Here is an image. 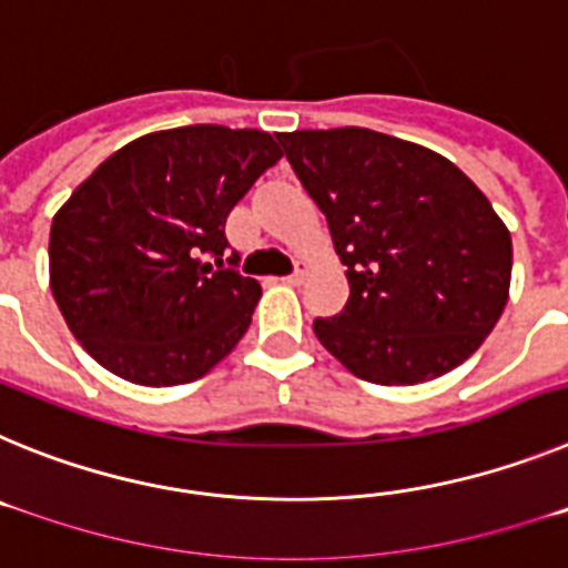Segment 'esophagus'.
<instances>
[{
  "instance_id": "obj_1",
  "label": "esophagus",
  "mask_w": 568,
  "mask_h": 568,
  "mask_svg": "<svg viewBox=\"0 0 568 568\" xmlns=\"http://www.w3.org/2000/svg\"><path fill=\"white\" fill-rule=\"evenodd\" d=\"M307 278V270L304 267H295V273H290L287 278H284V284H301V281Z\"/></svg>"
}]
</instances>
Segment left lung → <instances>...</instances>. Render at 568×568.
<instances>
[{
	"label": "left lung",
	"instance_id": "1",
	"mask_svg": "<svg viewBox=\"0 0 568 568\" xmlns=\"http://www.w3.org/2000/svg\"><path fill=\"white\" fill-rule=\"evenodd\" d=\"M278 142L327 215L349 298L315 318L358 378L433 381L464 364L509 301L511 235L449 159L366 128L295 130Z\"/></svg>",
	"mask_w": 568,
	"mask_h": 568
}]
</instances>
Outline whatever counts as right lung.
<instances>
[{"instance_id": "1", "label": "right lung", "mask_w": 568, "mask_h": 568, "mask_svg": "<svg viewBox=\"0 0 568 568\" xmlns=\"http://www.w3.org/2000/svg\"><path fill=\"white\" fill-rule=\"evenodd\" d=\"M264 130L190 124L133 139L50 224V290L104 369L142 386L190 384L233 353L261 298L224 222L281 159Z\"/></svg>"}]
</instances>
